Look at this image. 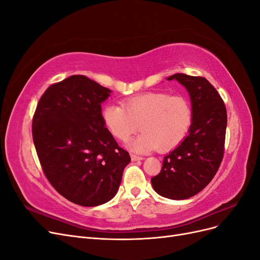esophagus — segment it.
Returning a JSON list of instances; mask_svg holds the SVG:
<instances>
[{
	"instance_id": "esophagus-1",
	"label": "esophagus",
	"mask_w": 260,
	"mask_h": 260,
	"mask_svg": "<svg viewBox=\"0 0 260 260\" xmlns=\"http://www.w3.org/2000/svg\"><path fill=\"white\" fill-rule=\"evenodd\" d=\"M130 156H131V159H132L133 161H137V160H142V159H143V157L138 156V155H135V154H131Z\"/></svg>"
}]
</instances>
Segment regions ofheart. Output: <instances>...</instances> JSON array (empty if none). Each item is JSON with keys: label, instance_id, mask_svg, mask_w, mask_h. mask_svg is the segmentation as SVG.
I'll return each mask as SVG.
<instances>
[{"label": "heart", "instance_id": "1", "mask_svg": "<svg viewBox=\"0 0 260 260\" xmlns=\"http://www.w3.org/2000/svg\"><path fill=\"white\" fill-rule=\"evenodd\" d=\"M102 120L111 135L125 142L140 129L143 132L131 143V148L146 153L158 148L169 151L186 137L192 124V107L184 96L165 92H146L129 98L122 106L106 104Z\"/></svg>", "mask_w": 260, "mask_h": 260}]
</instances>
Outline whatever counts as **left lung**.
Returning <instances> with one entry per match:
<instances>
[{"label": "left lung", "instance_id": "obj_1", "mask_svg": "<svg viewBox=\"0 0 260 260\" xmlns=\"http://www.w3.org/2000/svg\"><path fill=\"white\" fill-rule=\"evenodd\" d=\"M167 79L179 81L190 94L192 124L188 136L164 157L161 170L151 182L164 198L186 200L208 185L222 161L226 109L206 78L176 74Z\"/></svg>", "mask_w": 260, "mask_h": 260}]
</instances>
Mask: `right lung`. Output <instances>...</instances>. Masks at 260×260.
<instances>
[{
  "label": "right lung",
  "instance_id": "add662e5",
  "mask_svg": "<svg viewBox=\"0 0 260 260\" xmlns=\"http://www.w3.org/2000/svg\"><path fill=\"white\" fill-rule=\"evenodd\" d=\"M109 93L88 77L70 76L45 90L32 118L34 143L46 179L80 206L111 201L131 160L102 120L101 103Z\"/></svg>",
  "mask_w": 260,
  "mask_h": 260
}]
</instances>
